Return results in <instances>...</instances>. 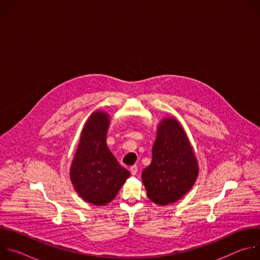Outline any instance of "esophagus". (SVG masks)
<instances>
[{
  "instance_id": "34e87169",
  "label": "esophagus",
  "mask_w": 260,
  "mask_h": 260,
  "mask_svg": "<svg viewBox=\"0 0 260 260\" xmlns=\"http://www.w3.org/2000/svg\"><path fill=\"white\" fill-rule=\"evenodd\" d=\"M129 170H131L132 175H136V174L138 173V167H137V166H132Z\"/></svg>"
}]
</instances>
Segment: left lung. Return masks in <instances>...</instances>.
<instances>
[{
  "instance_id": "left-lung-1",
  "label": "left lung",
  "mask_w": 260,
  "mask_h": 260,
  "mask_svg": "<svg viewBox=\"0 0 260 260\" xmlns=\"http://www.w3.org/2000/svg\"><path fill=\"white\" fill-rule=\"evenodd\" d=\"M198 175V160L186 133L176 118L162 119L152 147V161L142 172L148 198L160 206L173 204L190 190Z\"/></svg>"
}]
</instances>
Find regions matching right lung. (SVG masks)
Segmentation results:
<instances>
[{
    "label": "right lung",
    "mask_w": 260,
    "mask_h": 260,
    "mask_svg": "<svg viewBox=\"0 0 260 260\" xmlns=\"http://www.w3.org/2000/svg\"><path fill=\"white\" fill-rule=\"evenodd\" d=\"M109 124V115L102 111L89 116L70 169L74 189L83 201L95 206L109 204L131 176L107 146Z\"/></svg>",
    "instance_id": "1"
}]
</instances>
